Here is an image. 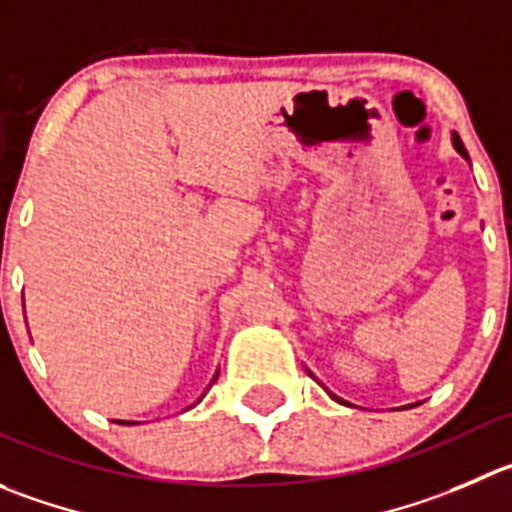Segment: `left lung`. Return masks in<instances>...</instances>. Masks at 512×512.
<instances>
[{"label":"left lung","instance_id":"8db88e82","mask_svg":"<svg viewBox=\"0 0 512 512\" xmlns=\"http://www.w3.org/2000/svg\"><path fill=\"white\" fill-rule=\"evenodd\" d=\"M452 145H455V150L462 155V158H467V150H465V145H462L460 135H457V133H452ZM309 374H311V372H309ZM324 389H326V387H324ZM326 392H329V389H326ZM329 397L337 399V402H342V405H347V402H344L342 397H337V394H334V392H329Z\"/></svg>","mask_w":512,"mask_h":512}]
</instances>
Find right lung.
Returning a JSON list of instances; mask_svg holds the SVG:
<instances>
[{"instance_id": "obj_1", "label": "right lung", "mask_w": 512, "mask_h": 512, "mask_svg": "<svg viewBox=\"0 0 512 512\" xmlns=\"http://www.w3.org/2000/svg\"><path fill=\"white\" fill-rule=\"evenodd\" d=\"M216 379H218V372H216V374H213L211 384H213V382H216ZM211 384H208V387H211ZM203 397H206V392H203V394H201V397H198V399H196V405H198V402H201V399H203ZM196 405H191V407H196ZM118 425H135V422H125V420H118Z\"/></svg>"}]
</instances>
